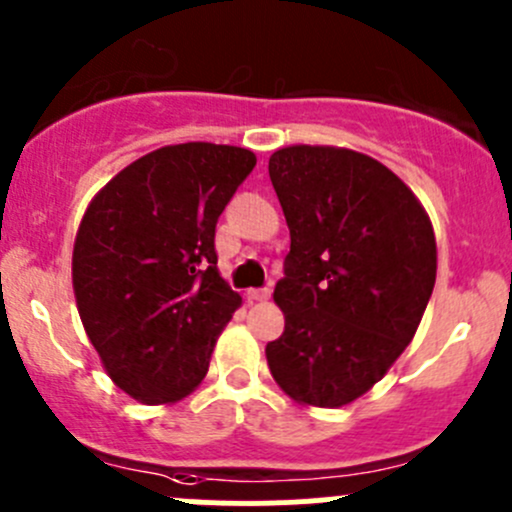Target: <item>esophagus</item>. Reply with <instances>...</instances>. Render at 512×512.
<instances>
[{"instance_id":"obj_1","label":"esophagus","mask_w":512,"mask_h":512,"mask_svg":"<svg viewBox=\"0 0 512 512\" xmlns=\"http://www.w3.org/2000/svg\"><path fill=\"white\" fill-rule=\"evenodd\" d=\"M270 294H272L270 287L247 289V299H250V302H265V299H270Z\"/></svg>"}]
</instances>
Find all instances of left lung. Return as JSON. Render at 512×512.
<instances>
[{"mask_svg": "<svg viewBox=\"0 0 512 512\" xmlns=\"http://www.w3.org/2000/svg\"><path fill=\"white\" fill-rule=\"evenodd\" d=\"M270 180L292 245L275 287L285 332L267 364L289 399L337 409L414 339L436 285V235L409 185L349 148H280Z\"/></svg>", "mask_w": 512, "mask_h": 512, "instance_id": "8db88e82", "label": "left lung"}]
</instances>
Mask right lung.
Masks as SVG:
<instances>
[{
	"instance_id": "1",
	"label": "right lung",
	"mask_w": 512,
	"mask_h": 512,
	"mask_svg": "<svg viewBox=\"0 0 512 512\" xmlns=\"http://www.w3.org/2000/svg\"><path fill=\"white\" fill-rule=\"evenodd\" d=\"M255 163L237 146L158 148L108 180L81 218L79 317L113 384L141 404L195 391L242 304L218 272L215 225Z\"/></svg>"
}]
</instances>
